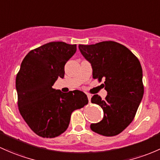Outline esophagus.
<instances>
[{
  "instance_id": "obj_1",
  "label": "esophagus",
  "mask_w": 160,
  "mask_h": 160,
  "mask_svg": "<svg viewBox=\"0 0 160 160\" xmlns=\"http://www.w3.org/2000/svg\"><path fill=\"white\" fill-rule=\"evenodd\" d=\"M87 96H88V101H91V98H92V95H90V94H88V95H87Z\"/></svg>"
}]
</instances>
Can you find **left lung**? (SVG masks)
Here are the masks:
<instances>
[{"instance_id":"1","label":"left lung","mask_w":160,"mask_h":160,"mask_svg":"<svg viewBox=\"0 0 160 160\" xmlns=\"http://www.w3.org/2000/svg\"><path fill=\"white\" fill-rule=\"evenodd\" d=\"M82 55L91 63L92 77L101 82L108 92L105 100L98 95L92 103L104 112L101 122L91 124V129L104 136H114L123 131L134 119L140 104L144 86L139 59L129 48L112 41L90 45L79 44Z\"/></svg>"}]
</instances>
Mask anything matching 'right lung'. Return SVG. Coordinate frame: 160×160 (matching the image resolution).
Returning <instances> with one entry per match:
<instances>
[{
	"mask_svg": "<svg viewBox=\"0 0 160 160\" xmlns=\"http://www.w3.org/2000/svg\"><path fill=\"white\" fill-rule=\"evenodd\" d=\"M76 52V44L49 42L24 57L16 77L18 105L21 116L34 133L55 138L68 129L71 115L88 103L78 90L63 93L52 88L63 78L65 65Z\"/></svg>",
	"mask_w": 160,
	"mask_h": 160,
	"instance_id": "add662e5",
	"label": "right lung"
}]
</instances>
